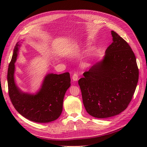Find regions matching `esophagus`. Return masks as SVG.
<instances>
[{
	"instance_id": "obj_1",
	"label": "esophagus",
	"mask_w": 147,
	"mask_h": 147,
	"mask_svg": "<svg viewBox=\"0 0 147 147\" xmlns=\"http://www.w3.org/2000/svg\"><path fill=\"white\" fill-rule=\"evenodd\" d=\"M72 79L73 81H77L78 80V74L74 73L72 76Z\"/></svg>"
}]
</instances>
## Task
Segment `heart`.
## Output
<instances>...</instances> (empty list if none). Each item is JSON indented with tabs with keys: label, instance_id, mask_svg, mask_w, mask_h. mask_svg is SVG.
Listing matches in <instances>:
<instances>
[{
	"label": "heart",
	"instance_id": "b5f03b06",
	"mask_svg": "<svg viewBox=\"0 0 147 147\" xmlns=\"http://www.w3.org/2000/svg\"><path fill=\"white\" fill-rule=\"evenodd\" d=\"M79 54V51L77 49H74L73 51L71 52L70 55L71 57H76Z\"/></svg>",
	"mask_w": 147,
	"mask_h": 147
}]
</instances>
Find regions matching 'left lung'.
<instances>
[{
	"mask_svg": "<svg viewBox=\"0 0 147 147\" xmlns=\"http://www.w3.org/2000/svg\"><path fill=\"white\" fill-rule=\"evenodd\" d=\"M111 35L113 43L104 58L84 72L78 82L86 111L99 119L125 110L139 79L136 57L130 46L114 31Z\"/></svg>",
	"mask_w": 147,
	"mask_h": 147,
	"instance_id": "8db88e82",
	"label": "left lung"
}]
</instances>
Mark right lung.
Instances as JSON below:
<instances>
[{
	"label": "right lung",
	"mask_w": 147,
	"mask_h": 147,
	"mask_svg": "<svg viewBox=\"0 0 147 147\" xmlns=\"http://www.w3.org/2000/svg\"><path fill=\"white\" fill-rule=\"evenodd\" d=\"M19 46L18 43L15 46L7 70L8 93L12 105L21 115L30 121L44 123L57 120L63 111L65 92L71 85L69 73L48 74L36 94L22 92L14 80L15 63Z\"/></svg>",
	"instance_id": "right-lung-1"
}]
</instances>
